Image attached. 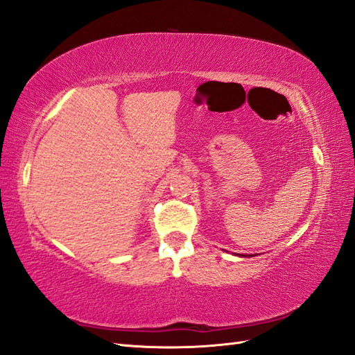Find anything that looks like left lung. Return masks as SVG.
Masks as SVG:
<instances>
[{"instance_id":"obj_1","label":"left lung","mask_w":355,"mask_h":355,"mask_svg":"<svg viewBox=\"0 0 355 355\" xmlns=\"http://www.w3.org/2000/svg\"><path fill=\"white\" fill-rule=\"evenodd\" d=\"M239 256H240V254H239ZM244 256H245V254H244ZM250 256H252V254H250Z\"/></svg>"}]
</instances>
